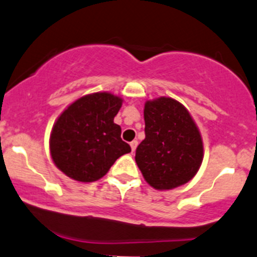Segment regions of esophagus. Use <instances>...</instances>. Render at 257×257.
<instances>
[{
    "label": "esophagus",
    "instance_id": "34e87169",
    "mask_svg": "<svg viewBox=\"0 0 257 257\" xmlns=\"http://www.w3.org/2000/svg\"><path fill=\"white\" fill-rule=\"evenodd\" d=\"M137 147H138V140H133V142L131 143V148H132V151H136V149H137Z\"/></svg>",
    "mask_w": 257,
    "mask_h": 257
}]
</instances>
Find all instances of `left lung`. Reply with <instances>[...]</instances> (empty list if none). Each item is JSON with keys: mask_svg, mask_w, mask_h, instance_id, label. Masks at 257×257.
<instances>
[{"mask_svg": "<svg viewBox=\"0 0 257 257\" xmlns=\"http://www.w3.org/2000/svg\"><path fill=\"white\" fill-rule=\"evenodd\" d=\"M145 139L136 161L145 181L155 190H172L191 181L203 160V142L183 104L170 97L147 101Z\"/></svg>", "mask_w": 257, "mask_h": 257, "instance_id": "1", "label": "left lung"}]
</instances>
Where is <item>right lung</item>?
Wrapping results in <instances>:
<instances>
[{
  "label": "right lung",
  "instance_id": "add662e5",
  "mask_svg": "<svg viewBox=\"0 0 257 257\" xmlns=\"http://www.w3.org/2000/svg\"><path fill=\"white\" fill-rule=\"evenodd\" d=\"M123 99L108 92L86 94L70 104L50 134L54 164L79 182H93L107 174L118 158L131 153L113 119Z\"/></svg>",
  "mask_w": 257,
  "mask_h": 257
}]
</instances>
